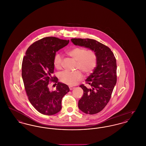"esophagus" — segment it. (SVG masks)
I'll return each instance as SVG.
<instances>
[{"instance_id": "esophagus-1", "label": "esophagus", "mask_w": 146, "mask_h": 146, "mask_svg": "<svg viewBox=\"0 0 146 146\" xmlns=\"http://www.w3.org/2000/svg\"><path fill=\"white\" fill-rule=\"evenodd\" d=\"M69 88H70V90H72L73 89H74L75 88L74 87H73V86H70L69 87Z\"/></svg>"}]
</instances>
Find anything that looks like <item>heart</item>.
Masks as SVG:
<instances>
[{"label": "heart", "instance_id": "heart-1", "mask_svg": "<svg viewBox=\"0 0 146 146\" xmlns=\"http://www.w3.org/2000/svg\"><path fill=\"white\" fill-rule=\"evenodd\" d=\"M67 54L76 61V68L82 71L85 75L90 74L96 66L97 56L93 50L76 47L68 50ZM53 63L56 69L62 68V58L60 54L55 55ZM60 79L63 83L72 86L82 80V74L79 70L64 71L60 74Z\"/></svg>", "mask_w": 146, "mask_h": 146}]
</instances>
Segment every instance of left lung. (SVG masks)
<instances>
[{"instance_id":"1","label":"left lung","mask_w":146,"mask_h":146,"mask_svg":"<svg viewBox=\"0 0 146 146\" xmlns=\"http://www.w3.org/2000/svg\"><path fill=\"white\" fill-rule=\"evenodd\" d=\"M76 45L84 46L95 51L97 65L86 79V84L80 85L84 94L79 100L78 107L86 114H94L101 111L108 103L117 83V62L111 50L94 39L73 38Z\"/></svg>"}]
</instances>
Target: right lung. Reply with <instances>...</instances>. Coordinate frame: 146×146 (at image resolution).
<instances>
[{"mask_svg":"<svg viewBox=\"0 0 146 146\" xmlns=\"http://www.w3.org/2000/svg\"><path fill=\"white\" fill-rule=\"evenodd\" d=\"M69 42L53 36L42 38L28 48L23 58L22 77L28 100L42 114L51 115L60 111L63 97L70 91L68 85L52 76L56 52ZM50 82L57 85L55 91L49 90Z\"/></svg>","mask_w":146,"mask_h":146,"instance_id":"obj_1","label":"right lung"}]
</instances>
